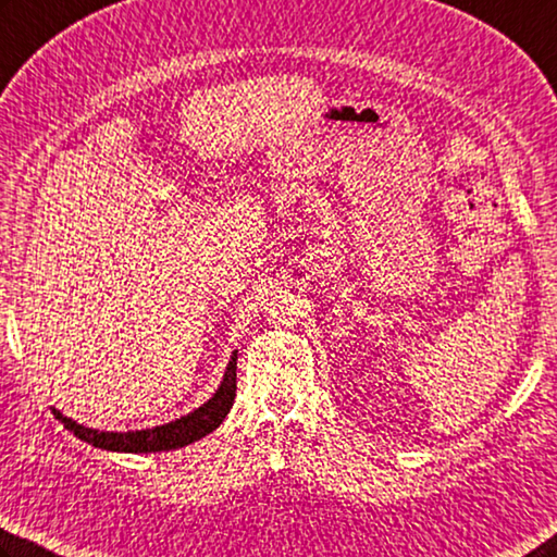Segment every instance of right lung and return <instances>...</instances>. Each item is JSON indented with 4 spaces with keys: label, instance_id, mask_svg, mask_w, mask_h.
<instances>
[{
    "label": "right lung",
    "instance_id": "1",
    "mask_svg": "<svg viewBox=\"0 0 557 557\" xmlns=\"http://www.w3.org/2000/svg\"><path fill=\"white\" fill-rule=\"evenodd\" d=\"M236 360H238V350H234V356L228 358V366L224 370V377H221L216 392L211 394L201 407H197L195 411H189L175 421L160 423V426H153V429L99 431L65 417V413L55 407H50V411H53V417L63 423L70 433H75L79 441H85L95 448L111 450V453L177 450L199 438H205L207 433L216 431L221 426V421L226 419V413L231 411V407H234V399H236Z\"/></svg>",
    "mask_w": 557,
    "mask_h": 557
}]
</instances>
